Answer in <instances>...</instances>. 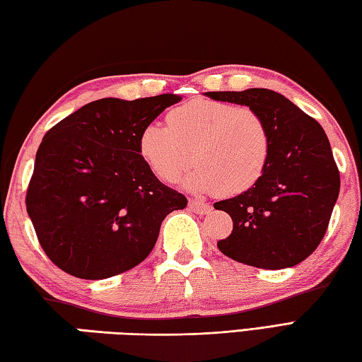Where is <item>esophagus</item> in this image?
<instances>
[{
  "label": "esophagus",
  "instance_id": "34e87169",
  "mask_svg": "<svg viewBox=\"0 0 362 362\" xmlns=\"http://www.w3.org/2000/svg\"><path fill=\"white\" fill-rule=\"evenodd\" d=\"M189 209L192 211V213L200 214V216H204V214L211 213L209 204L202 202V200H189Z\"/></svg>",
  "mask_w": 362,
  "mask_h": 362
}]
</instances>
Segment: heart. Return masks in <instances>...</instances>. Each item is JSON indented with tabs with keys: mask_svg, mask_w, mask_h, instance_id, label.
Segmentation results:
<instances>
[{
	"mask_svg": "<svg viewBox=\"0 0 362 362\" xmlns=\"http://www.w3.org/2000/svg\"><path fill=\"white\" fill-rule=\"evenodd\" d=\"M139 151L154 175L176 182L186 180L197 192L241 194L262 178L271 154V135L260 113L250 107L199 99L168 113V124L141 129Z\"/></svg>",
	"mask_w": 362,
	"mask_h": 362,
	"instance_id": "obj_1",
	"label": "heart"
}]
</instances>
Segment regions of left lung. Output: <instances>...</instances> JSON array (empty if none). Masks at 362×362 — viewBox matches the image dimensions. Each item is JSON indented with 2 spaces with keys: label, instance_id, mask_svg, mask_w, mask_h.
I'll return each instance as SVG.
<instances>
[{
  "label": "left lung",
  "instance_id": "1",
  "mask_svg": "<svg viewBox=\"0 0 362 362\" xmlns=\"http://www.w3.org/2000/svg\"><path fill=\"white\" fill-rule=\"evenodd\" d=\"M204 96L254 108L271 135L262 178L233 199L214 203L233 221L231 235L217 247L236 262L262 269L301 263L323 240L340 189L323 127L282 94L264 88Z\"/></svg>",
  "mask_w": 362,
  "mask_h": 362
}]
</instances>
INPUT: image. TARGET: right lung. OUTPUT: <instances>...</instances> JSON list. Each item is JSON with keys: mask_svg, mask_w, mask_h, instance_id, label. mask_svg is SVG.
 Listing matches in <instances>:
<instances>
[{"mask_svg": "<svg viewBox=\"0 0 362 362\" xmlns=\"http://www.w3.org/2000/svg\"><path fill=\"white\" fill-rule=\"evenodd\" d=\"M181 99H99L45 134L26 211L58 268L90 281L132 269L153 250L165 216L186 208L139 151L141 129Z\"/></svg>", "mask_w": 362, "mask_h": 362, "instance_id": "1", "label": "right lung"}]
</instances>
